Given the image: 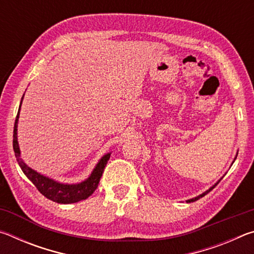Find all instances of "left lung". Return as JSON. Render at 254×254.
<instances>
[{"instance_id": "left-lung-1", "label": "left lung", "mask_w": 254, "mask_h": 254, "mask_svg": "<svg viewBox=\"0 0 254 254\" xmlns=\"http://www.w3.org/2000/svg\"><path fill=\"white\" fill-rule=\"evenodd\" d=\"M217 184H218V183H217ZM217 184H216V185H217ZM216 185H214V186H213L212 188H209L207 191H205V192H203V194H201V195H199V196H197V197H195V198H192V199H188V200H187V203H190V201H195V200H197V199H199V198H201V197H204V196H205L206 194H208V192H209L210 190H212V189H213V188H214L215 186H216Z\"/></svg>"}]
</instances>
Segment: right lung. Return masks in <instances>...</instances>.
<instances>
[{
  "label": "right lung",
  "instance_id": "add662e5",
  "mask_svg": "<svg viewBox=\"0 0 254 254\" xmlns=\"http://www.w3.org/2000/svg\"><path fill=\"white\" fill-rule=\"evenodd\" d=\"M20 107H21V104H20ZM20 107H19L18 115H16L15 123H14L13 150H14L16 161H18L20 168L22 169L24 175L31 180L32 184L37 187L38 190H39L42 195L50 200L56 201V203L71 204V203H77V201L88 198V197L95 191V189L98 186V183H100L103 171H104L106 163L110 159V153L105 154V156L101 159L100 162H98L97 166L95 167V169H94V171L92 173L91 177H89L87 180H85V182L77 185L59 184L57 182H54V180L45 177V176L38 174L37 171L29 168V167L22 161V159L20 158L19 144H18V140H16V127H18Z\"/></svg>",
  "mask_w": 254,
  "mask_h": 254
}]
</instances>
